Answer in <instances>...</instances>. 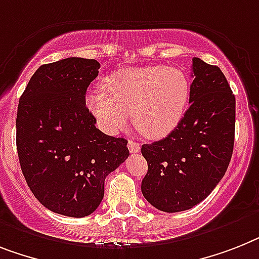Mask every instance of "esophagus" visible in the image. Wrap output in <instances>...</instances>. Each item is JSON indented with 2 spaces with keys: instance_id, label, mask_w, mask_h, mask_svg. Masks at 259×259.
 Returning <instances> with one entry per match:
<instances>
[{
  "instance_id": "esophagus-1",
  "label": "esophagus",
  "mask_w": 259,
  "mask_h": 259,
  "mask_svg": "<svg viewBox=\"0 0 259 259\" xmlns=\"http://www.w3.org/2000/svg\"><path fill=\"white\" fill-rule=\"evenodd\" d=\"M128 149H130L131 153H138L140 151V144L138 142H135V140H130L128 142Z\"/></svg>"
}]
</instances>
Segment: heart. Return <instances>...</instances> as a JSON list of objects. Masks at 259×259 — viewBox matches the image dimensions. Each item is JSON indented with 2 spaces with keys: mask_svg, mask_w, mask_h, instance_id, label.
<instances>
[{
  "mask_svg": "<svg viewBox=\"0 0 259 259\" xmlns=\"http://www.w3.org/2000/svg\"><path fill=\"white\" fill-rule=\"evenodd\" d=\"M191 86L183 71L165 66L123 68L103 82V90L86 96V107L102 130L117 134L131 112L139 131L161 139L180 124Z\"/></svg>",
  "mask_w": 259,
  "mask_h": 259,
  "instance_id": "1",
  "label": "heart"
}]
</instances>
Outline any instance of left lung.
Segmentation results:
<instances>
[{"label":"left lung","instance_id":"8db88e82","mask_svg":"<svg viewBox=\"0 0 259 259\" xmlns=\"http://www.w3.org/2000/svg\"><path fill=\"white\" fill-rule=\"evenodd\" d=\"M189 108L166 138L143 144L148 172L142 192L166 213L206 198L225 175L234 147L236 98L219 66L193 58Z\"/></svg>","mask_w":259,"mask_h":259}]
</instances>
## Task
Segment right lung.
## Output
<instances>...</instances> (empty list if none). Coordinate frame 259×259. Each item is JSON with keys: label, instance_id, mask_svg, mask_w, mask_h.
<instances>
[{"label": "right lung", "instance_id": "obj_1", "mask_svg": "<svg viewBox=\"0 0 259 259\" xmlns=\"http://www.w3.org/2000/svg\"><path fill=\"white\" fill-rule=\"evenodd\" d=\"M99 62L66 58L42 65L17 111V152L38 201L67 217H86L104 196V180L130 156L127 140L103 134L86 107Z\"/></svg>", "mask_w": 259, "mask_h": 259}]
</instances>
